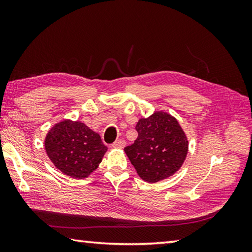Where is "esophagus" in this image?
<instances>
[{"label": "esophagus", "instance_id": "1", "mask_svg": "<svg viewBox=\"0 0 252 252\" xmlns=\"http://www.w3.org/2000/svg\"><path fill=\"white\" fill-rule=\"evenodd\" d=\"M111 146L114 148H123L126 146V141H123L120 138V140H117L115 143H112Z\"/></svg>", "mask_w": 252, "mask_h": 252}]
</instances>
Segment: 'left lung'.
Returning <instances> with one entry per match:
<instances>
[{"instance_id": "1", "label": "left lung", "mask_w": 252, "mask_h": 252, "mask_svg": "<svg viewBox=\"0 0 252 252\" xmlns=\"http://www.w3.org/2000/svg\"><path fill=\"white\" fill-rule=\"evenodd\" d=\"M138 136L125 147L137 174L144 181L155 183L174 174L183 164L189 142L179 122L162 111L137 122Z\"/></svg>"}]
</instances>
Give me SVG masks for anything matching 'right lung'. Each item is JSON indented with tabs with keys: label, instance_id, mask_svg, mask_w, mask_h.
Returning <instances> with one entry per match:
<instances>
[{
	"label": "right lung",
	"instance_id": "1",
	"mask_svg": "<svg viewBox=\"0 0 252 252\" xmlns=\"http://www.w3.org/2000/svg\"><path fill=\"white\" fill-rule=\"evenodd\" d=\"M45 151L57 169L80 180L98 167L107 147L84 123L63 120L47 133Z\"/></svg>",
	"mask_w": 252,
	"mask_h": 252
}]
</instances>
